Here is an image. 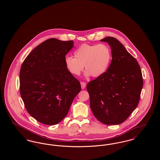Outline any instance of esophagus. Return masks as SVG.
<instances>
[{"label":"esophagus","mask_w":160,"mask_h":160,"mask_svg":"<svg viewBox=\"0 0 160 160\" xmlns=\"http://www.w3.org/2000/svg\"><path fill=\"white\" fill-rule=\"evenodd\" d=\"M80 83H81V87H82V89H84L85 88L86 86V83L85 82H82Z\"/></svg>","instance_id":"1"}]
</instances>
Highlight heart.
<instances>
[{
  "instance_id": "heart-1",
  "label": "heart",
  "mask_w": 160,
  "mask_h": 160,
  "mask_svg": "<svg viewBox=\"0 0 160 160\" xmlns=\"http://www.w3.org/2000/svg\"><path fill=\"white\" fill-rule=\"evenodd\" d=\"M74 57L67 56L65 63L69 71L74 76H78L84 68L85 76L99 77L103 75L109 66L112 52L106 44H83L74 52Z\"/></svg>"
}]
</instances>
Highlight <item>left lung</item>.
I'll list each match as a JSON object with an SVG mask.
<instances>
[{"mask_svg": "<svg viewBox=\"0 0 160 160\" xmlns=\"http://www.w3.org/2000/svg\"><path fill=\"white\" fill-rule=\"evenodd\" d=\"M112 49V60L106 72L89 82L87 91L95 117L106 125L124 122L138 104L143 80L137 60L114 37L101 40Z\"/></svg>", "mask_w": 160, "mask_h": 160, "instance_id": "1", "label": "left lung"}]
</instances>
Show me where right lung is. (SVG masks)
Listing matches in <instances>:
<instances>
[{
    "label": "right lung",
    "mask_w": 160,
    "mask_h": 160,
    "mask_svg": "<svg viewBox=\"0 0 160 160\" xmlns=\"http://www.w3.org/2000/svg\"><path fill=\"white\" fill-rule=\"evenodd\" d=\"M72 41L47 39L23 61L20 72V91L31 116L45 125H54L67 115L80 82L66 67L65 58Z\"/></svg>",
    "instance_id": "add662e5"
}]
</instances>
